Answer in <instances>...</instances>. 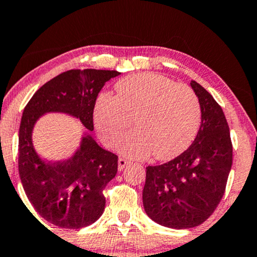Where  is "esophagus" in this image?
Segmentation results:
<instances>
[{"instance_id":"obj_1","label":"esophagus","mask_w":257,"mask_h":257,"mask_svg":"<svg viewBox=\"0 0 257 257\" xmlns=\"http://www.w3.org/2000/svg\"><path fill=\"white\" fill-rule=\"evenodd\" d=\"M128 164H129V162L125 158H119L118 159V170H119V171H122V170L124 169L125 166L128 165Z\"/></svg>"}]
</instances>
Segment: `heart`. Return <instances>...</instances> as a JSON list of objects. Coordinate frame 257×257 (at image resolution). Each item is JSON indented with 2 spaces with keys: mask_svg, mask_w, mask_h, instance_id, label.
<instances>
[{
  "mask_svg": "<svg viewBox=\"0 0 257 257\" xmlns=\"http://www.w3.org/2000/svg\"><path fill=\"white\" fill-rule=\"evenodd\" d=\"M116 97L103 93L95 101V131L113 147L131 128L139 131L120 142L133 158L153 153L168 160L183 153L195 140L201 125V104L193 88L153 73L133 74L115 85Z\"/></svg>",
  "mask_w": 257,
  "mask_h": 257,
  "instance_id": "1",
  "label": "heart"
}]
</instances>
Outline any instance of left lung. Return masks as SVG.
I'll return each mask as SVG.
<instances>
[{"label": "left lung", "instance_id": "1", "mask_svg": "<svg viewBox=\"0 0 257 257\" xmlns=\"http://www.w3.org/2000/svg\"><path fill=\"white\" fill-rule=\"evenodd\" d=\"M191 87L201 104V125L191 146L175 159L146 168L145 211L166 227L199 226L215 211L232 166V142L221 106L200 83Z\"/></svg>", "mask_w": 257, "mask_h": 257}]
</instances>
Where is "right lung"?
I'll return each instance as SVG.
<instances>
[{"label":"right lung","instance_id":"right-lung-1","mask_svg":"<svg viewBox=\"0 0 257 257\" xmlns=\"http://www.w3.org/2000/svg\"><path fill=\"white\" fill-rule=\"evenodd\" d=\"M117 75L116 70H67L44 83L24 109L18 158L21 183L40 217L58 227L88 226L103 214V190L117 174L118 157L86 135L73 158L46 163L33 148L32 128L40 115L60 111L78 117L92 132L95 99L105 82Z\"/></svg>","mask_w":257,"mask_h":257}]
</instances>
